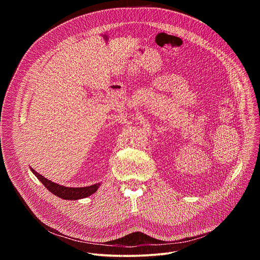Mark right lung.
I'll list each match as a JSON object with an SVG mask.
<instances>
[{
	"mask_svg": "<svg viewBox=\"0 0 260 260\" xmlns=\"http://www.w3.org/2000/svg\"><path fill=\"white\" fill-rule=\"evenodd\" d=\"M30 171L34 173V175L38 178L44 186L54 196L62 199V200H71V201H75V200H80L87 198L91 194H93L100 187V183L90 185V186L87 187H66L62 186V185H58L46 178H44L42 175L39 173H37L34 169L30 168Z\"/></svg>",
	"mask_w": 260,
	"mask_h": 260,
	"instance_id": "1",
	"label": "right lung"
}]
</instances>
